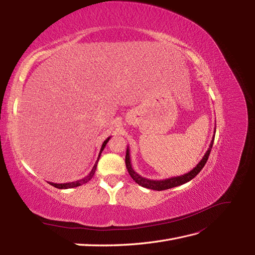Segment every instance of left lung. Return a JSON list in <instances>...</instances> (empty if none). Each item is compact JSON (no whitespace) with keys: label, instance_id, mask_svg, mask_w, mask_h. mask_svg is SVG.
I'll list each match as a JSON object with an SVG mask.
<instances>
[{"label":"left lung","instance_id":"1","mask_svg":"<svg viewBox=\"0 0 255 255\" xmlns=\"http://www.w3.org/2000/svg\"><path fill=\"white\" fill-rule=\"evenodd\" d=\"M214 139H215V134H214L213 139H211L208 150L206 151L205 155L203 156V159L199 161V163L196 166H195L192 171H189L188 173H185V174L180 175V176L165 178V180H160V181L149 180V178L142 177L141 175H139L138 173L132 169L131 161H130V152H129L128 147H127V151H126V159H125V161H126V167H127L129 174H130V176L133 178V181L142 187L153 189V191H164V189H169V188H172V187L180 186V185H182V184H185L191 180H193V178L196 176L200 171L203 170V167L205 166L206 162H207V160H208V156L210 154L211 148H213Z\"/></svg>","mask_w":255,"mask_h":255}]
</instances>
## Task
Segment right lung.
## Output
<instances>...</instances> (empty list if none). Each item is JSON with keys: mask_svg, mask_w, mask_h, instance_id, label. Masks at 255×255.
<instances>
[{"mask_svg": "<svg viewBox=\"0 0 255 255\" xmlns=\"http://www.w3.org/2000/svg\"><path fill=\"white\" fill-rule=\"evenodd\" d=\"M110 139H111V137H108V138L105 140V141L103 142V144H102V148H101V151H100V154H99V158H97V160H96V162H95V164H94V166H93V169H92V171H91V172L89 173V174L86 175L85 177L81 178V180H79V181L69 182V183H61V184H57V183H52V182H48V183H49L50 185L55 186V187H57V188H60V189H67V188H73V187H78V186H80V185H82V184L88 183L90 180H92V177H93L94 173H95V170H96V166H97V162H99V160H100V156H101L102 151L104 150L105 145L107 144L108 140H110Z\"/></svg>", "mask_w": 255, "mask_h": 255, "instance_id": "right-lung-1", "label": "right lung"}]
</instances>
